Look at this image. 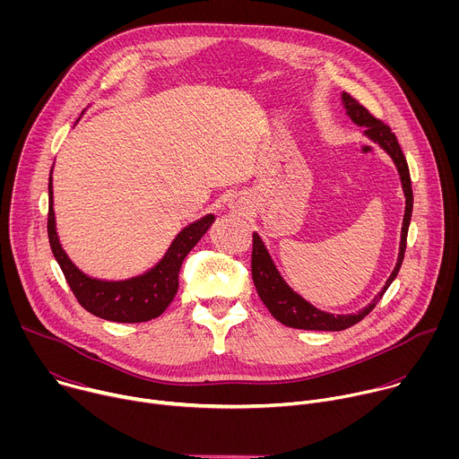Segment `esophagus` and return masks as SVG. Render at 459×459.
I'll use <instances>...</instances> for the list:
<instances>
[{
    "label": "esophagus",
    "mask_w": 459,
    "mask_h": 459,
    "mask_svg": "<svg viewBox=\"0 0 459 459\" xmlns=\"http://www.w3.org/2000/svg\"><path fill=\"white\" fill-rule=\"evenodd\" d=\"M230 205H232V209H234V211H238V212L241 211V205H239V204H230Z\"/></svg>",
    "instance_id": "esophagus-1"
}]
</instances>
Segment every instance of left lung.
<instances>
[{
  "mask_svg": "<svg viewBox=\"0 0 459 459\" xmlns=\"http://www.w3.org/2000/svg\"><path fill=\"white\" fill-rule=\"evenodd\" d=\"M343 105L347 108V114L351 119L359 125L367 126L365 134L379 143L390 158L394 160L400 176H402V185L403 192L407 198V207H405V218H403V227H402V245H400V255H398V264L396 269L392 271L390 278L386 280L383 290L374 298L370 305H367L363 310L358 314H349V316H334L329 312H323L316 307H312L308 301H305L301 296L292 292L289 285L281 280L278 274L273 259L264 245V241L259 239L257 234H252V280L254 287L257 290V296L261 301L265 303V307L271 310V314L283 325L292 326V329H303V331H345L349 326L359 323L374 307L376 303L383 298L385 290L390 287V283L394 281V278L400 273V267L403 264V255L407 248V232H409V223L412 216V185H411V172L407 160L402 152V147L396 140V134L392 133L390 126L385 125L381 119H377L367 107H363L356 98L351 94L343 92Z\"/></svg>",
  "mask_w": 459,
  "mask_h": 459,
  "instance_id": "1",
  "label": "left lung"
}]
</instances>
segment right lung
I'll use <instances>...</instances> for the list:
<instances>
[{"mask_svg": "<svg viewBox=\"0 0 459 459\" xmlns=\"http://www.w3.org/2000/svg\"><path fill=\"white\" fill-rule=\"evenodd\" d=\"M214 216H205L185 227L160 264L143 276L125 281H101L85 276L59 245L52 209V170L48 178V220L47 232L52 254L59 264L78 303L91 314L116 323H142L165 312L179 287V269L183 259L204 234L211 229Z\"/></svg>", "mask_w": 459, "mask_h": 459, "instance_id": "right-lung-1", "label": "right lung"}]
</instances>
